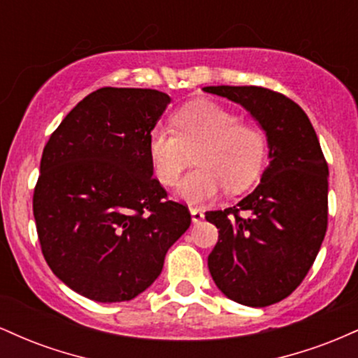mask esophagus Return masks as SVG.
I'll return each mask as SVG.
<instances>
[{
  "mask_svg": "<svg viewBox=\"0 0 358 358\" xmlns=\"http://www.w3.org/2000/svg\"><path fill=\"white\" fill-rule=\"evenodd\" d=\"M190 213H192V220L193 222H195V224H196V222H200V220H202L203 219V210H202V208H199V207H192L190 208Z\"/></svg>",
  "mask_w": 358,
  "mask_h": 358,
  "instance_id": "esophagus-1",
  "label": "esophagus"
}]
</instances>
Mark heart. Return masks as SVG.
I'll use <instances>...</instances> for the list:
<instances>
[{
  "label": "heart",
  "instance_id": "b5f03b06",
  "mask_svg": "<svg viewBox=\"0 0 358 358\" xmlns=\"http://www.w3.org/2000/svg\"><path fill=\"white\" fill-rule=\"evenodd\" d=\"M173 133L151 131L148 153L159 183L171 187L190 165L195 153L199 168L185 176L178 195L188 203L213 199L225 187L248 188L261 173L268 155V136L252 122L215 102H190L171 117Z\"/></svg>",
  "mask_w": 358,
  "mask_h": 358
}]
</instances>
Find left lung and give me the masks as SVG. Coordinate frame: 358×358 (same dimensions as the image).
<instances>
[{"instance_id":"obj_1","label":"left lung","mask_w":358,"mask_h":358,"mask_svg":"<svg viewBox=\"0 0 358 358\" xmlns=\"http://www.w3.org/2000/svg\"><path fill=\"white\" fill-rule=\"evenodd\" d=\"M266 131L269 165L261 183L225 210L205 213L219 229L208 269L222 293L254 308L293 293L313 266L328 225V163L310 119L294 101L256 85H210Z\"/></svg>"}]
</instances>
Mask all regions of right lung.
Wrapping results in <instances>:
<instances>
[{"label": "right lung", "instance_id": "right-lung-1", "mask_svg": "<svg viewBox=\"0 0 358 358\" xmlns=\"http://www.w3.org/2000/svg\"><path fill=\"white\" fill-rule=\"evenodd\" d=\"M168 102L155 89H97L43 148L34 190L40 248L52 273L94 301L136 298L190 227V210L168 200L148 153Z\"/></svg>", "mask_w": 358, "mask_h": 358}]
</instances>
